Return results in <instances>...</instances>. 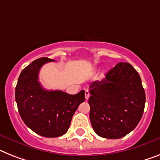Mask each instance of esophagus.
Masks as SVG:
<instances>
[{
	"instance_id": "esophagus-1",
	"label": "esophagus",
	"mask_w": 160,
	"mask_h": 160,
	"mask_svg": "<svg viewBox=\"0 0 160 160\" xmlns=\"http://www.w3.org/2000/svg\"><path fill=\"white\" fill-rule=\"evenodd\" d=\"M89 96H90L89 91H88V90H86V91H85V98H86V100H87V101H88V98H89Z\"/></svg>"
}]
</instances>
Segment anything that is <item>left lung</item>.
<instances>
[{"instance_id": "1", "label": "left lung", "mask_w": 160, "mask_h": 160, "mask_svg": "<svg viewBox=\"0 0 160 160\" xmlns=\"http://www.w3.org/2000/svg\"><path fill=\"white\" fill-rule=\"evenodd\" d=\"M90 120L95 132L118 139L137 126L145 109L146 94L137 71L120 62L101 81L90 85Z\"/></svg>"}]
</instances>
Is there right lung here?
<instances>
[{
  "label": "right lung",
  "instance_id": "right-lung-1",
  "mask_svg": "<svg viewBox=\"0 0 160 160\" xmlns=\"http://www.w3.org/2000/svg\"><path fill=\"white\" fill-rule=\"evenodd\" d=\"M49 58L32 62L21 72L15 88V101L24 123L38 135L57 137L67 132L72 115L85 101V91L70 95L62 91H47L38 81L40 68Z\"/></svg>",
  "mask_w": 160,
  "mask_h": 160
}]
</instances>
